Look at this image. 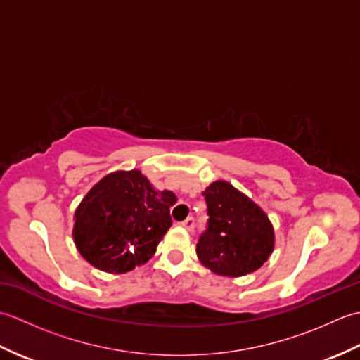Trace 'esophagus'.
I'll use <instances>...</instances> for the list:
<instances>
[{"mask_svg":"<svg viewBox=\"0 0 360 360\" xmlns=\"http://www.w3.org/2000/svg\"><path fill=\"white\" fill-rule=\"evenodd\" d=\"M181 226H182V227H184V229H186V231H188V232H192V231H193V229H195V219H193L192 217H188L187 219H184V221H182V223H181Z\"/></svg>","mask_w":360,"mask_h":360,"instance_id":"esophagus-1","label":"esophagus"}]
</instances>
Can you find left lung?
Masks as SVG:
<instances>
[{
    "instance_id": "1",
    "label": "left lung",
    "mask_w": 360,
    "mask_h": 360,
    "mask_svg": "<svg viewBox=\"0 0 360 360\" xmlns=\"http://www.w3.org/2000/svg\"><path fill=\"white\" fill-rule=\"evenodd\" d=\"M209 223L196 244L204 267L223 277L258 271L271 257L275 233L266 212L227 181H215L202 192Z\"/></svg>"
}]
</instances>
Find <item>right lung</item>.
Wrapping results in <instances>:
<instances>
[{
    "label": "right lung",
    "mask_w": 360,
    "mask_h": 360,
    "mask_svg": "<svg viewBox=\"0 0 360 360\" xmlns=\"http://www.w3.org/2000/svg\"><path fill=\"white\" fill-rule=\"evenodd\" d=\"M176 195L155 190L139 170L108 173L74 213L72 238L86 262L108 274H125L155 255L172 226Z\"/></svg>",
    "instance_id": "obj_1"
}]
</instances>
